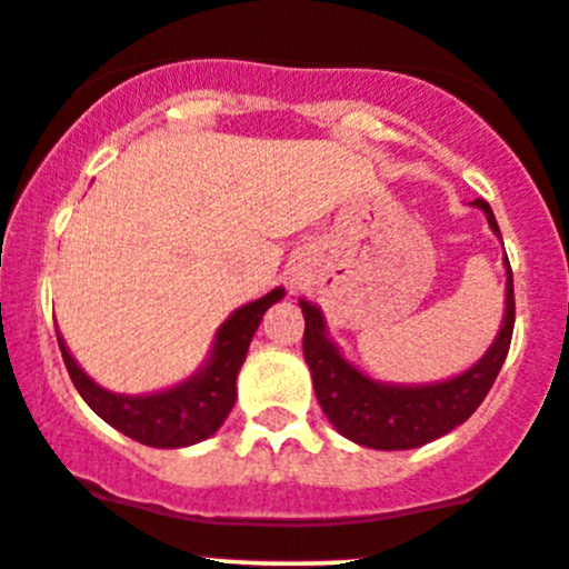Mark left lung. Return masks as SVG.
I'll list each match as a JSON object with an SVG mask.
<instances>
[{
    "instance_id": "8db88e82",
    "label": "left lung",
    "mask_w": 569,
    "mask_h": 569,
    "mask_svg": "<svg viewBox=\"0 0 569 569\" xmlns=\"http://www.w3.org/2000/svg\"><path fill=\"white\" fill-rule=\"evenodd\" d=\"M471 204L485 210L490 230L501 238L490 204L485 199H473ZM503 266H507V309H503L499 337L471 370L458 378L441 380V383L395 386L372 380L370 375L361 372L339 353L337 345L326 337V320L320 309L301 298V312L307 320L303 359L312 370L315 395H318L328 421L350 441L370 449H383V452L416 449L462 425L488 397L509 353V342H512V268H509V260H503Z\"/></svg>"
}]
</instances>
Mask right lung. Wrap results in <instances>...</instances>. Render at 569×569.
Returning a JSON list of instances; mask_svg holds the SVG:
<instances>
[{
    "label": "right lung",
    "instance_id": "right-lung-1",
    "mask_svg": "<svg viewBox=\"0 0 569 569\" xmlns=\"http://www.w3.org/2000/svg\"><path fill=\"white\" fill-rule=\"evenodd\" d=\"M282 296L284 290L277 287L268 296L236 309L216 333L213 350H210V359L204 361L202 370L183 383L167 391H156V395L128 397L107 391L76 365L66 348V339L57 337V342H60L62 361H66L68 375L79 389L81 400L103 421H109L114 430L144 443V447H191V443L210 438L224 425L227 413L236 406L238 370L249 353L251 337H254L268 307H273Z\"/></svg>",
    "mask_w": 569,
    "mask_h": 569
}]
</instances>
